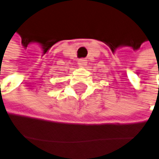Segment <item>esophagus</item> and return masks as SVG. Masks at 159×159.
<instances>
[{"label":"esophagus","instance_id":"1","mask_svg":"<svg viewBox=\"0 0 159 159\" xmlns=\"http://www.w3.org/2000/svg\"><path fill=\"white\" fill-rule=\"evenodd\" d=\"M86 64H87V61L85 59H79L78 60V65L81 67H84Z\"/></svg>","mask_w":159,"mask_h":159}]
</instances>
